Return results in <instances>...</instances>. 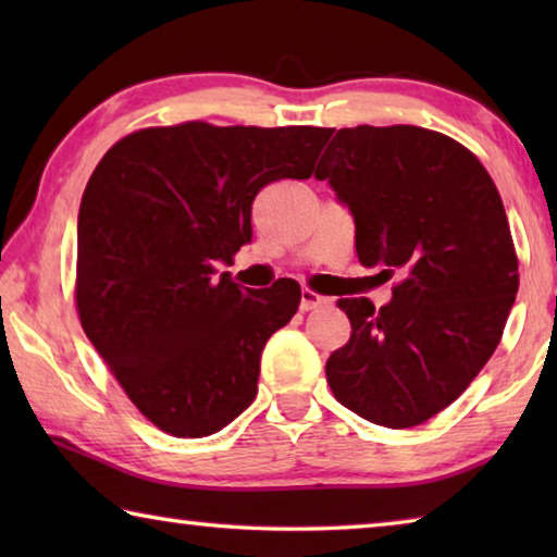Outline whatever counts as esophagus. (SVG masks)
Listing matches in <instances>:
<instances>
[{
	"label": "esophagus",
	"instance_id": "1",
	"mask_svg": "<svg viewBox=\"0 0 557 557\" xmlns=\"http://www.w3.org/2000/svg\"><path fill=\"white\" fill-rule=\"evenodd\" d=\"M329 301H332V299L317 295V292H312V289H301L299 309H301V312H312V309L324 307V305H329Z\"/></svg>",
	"mask_w": 557,
	"mask_h": 557
}]
</instances>
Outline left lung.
Here are the masks:
<instances>
[{"mask_svg": "<svg viewBox=\"0 0 557 557\" xmlns=\"http://www.w3.org/2000/svg\"><path fill=\"white\" fill-rule=\"evenodd\" d=\"M314 176L356 225L363 268L400 272L393 299H342L351 338L326 361L344 408L403 430L455 403L502 342L518 292L506 211L482 162L440 132L344 127Z\"/></svg>", "mask_w": 557, "mask_h": 557, "instance_id": "1", "label": "left lung"}]
</instances>
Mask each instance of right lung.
I'll return each mask as SVG.
<instances>
[{
    "label": "right lung",
    "mask_w": 557,
    "mask_h": 557,
    "mask_svg": "<svg viewBox=\"0 0 557 557\" xmlns=\"http://www.w3.org/2000/svg\"><path fill=\"white\" fill-rule=\"evenodd\" d=\"M326 127L132 132L108 149L78 211L75 301L83 332L129 400L174 437L223 430L256 400L268 338L295 317L299 285L215 275L252 240L260 188L309 178Z\"/></svg>",
    "instance_id": "add662e5"
}]
</instances>
